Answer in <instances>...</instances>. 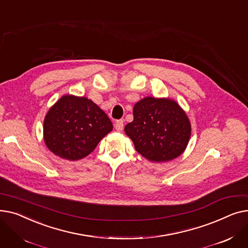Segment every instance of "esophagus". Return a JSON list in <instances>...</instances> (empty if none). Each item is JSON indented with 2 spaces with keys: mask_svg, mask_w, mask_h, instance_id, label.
<instances>
[{
  "mask_svg": "<svg viewBox=\"0 0 248 248\" xmlns=\"http://www.w3.org/2000/svg\"><path fill=\"white\" fill-rule=\"evenodd\" d=\"M124 128V120H119L115 122V129L117 132H121L123 131Z\"/></svg>",
  "mask_w": 248,
  "mask_h": 248,
  "instance_id": "esophagus-1",
  "label": "esophagus"
}]
</instances>
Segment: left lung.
I'll list each match as a JSON object with an SVG mask.
<instances>
[{
  "label": "left lung",
  "instance_id": "left-lung-1",
  "mask_svg": "<svg viewBox=\"0 0 248 248\" xmlns=\"http://www.w3.org/2000/svg\"><path fill=\"white\" fill-rule=\"evenodd\" d=\"M139 154L152 162L171 161L184 152L191 135L186 113L171 99L146 97L134 108L124 126Z\"/></svg>",
  "mask_w": 248,
  "mask_h": 248
}]
</instances>
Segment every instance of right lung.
<instances>
[{
    "instance_id": "right-lung-1",
    "label": "right lung",
    "mask_w": 248,
    "mask_h": 248,
    "mask_svg": "<svg viewBox=\"0 0 248 248\" xmlns=\"http://www.w3.org/2000/svg\"><path fill=\"white\" fill-rule=\"evenodd\" d=\"M44 140L59 157L76 161L86 157L112 129L108 116L85 97L65 95L44 120Z\"/></svg>"
}]
</instances>
